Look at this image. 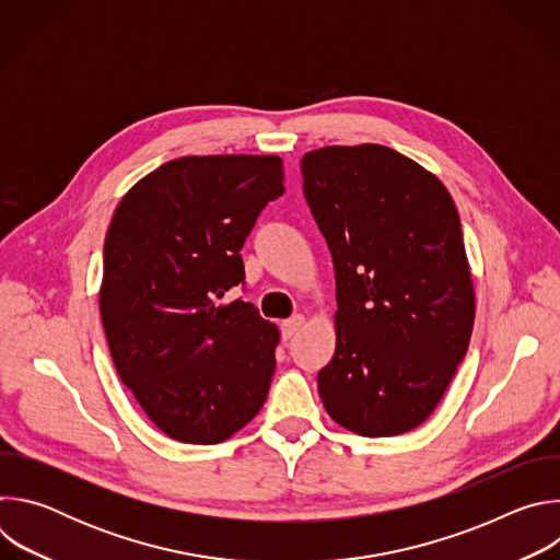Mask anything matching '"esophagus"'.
Masks as SVG:
<instances>
[{
  "label": "esophagus",
  "instance_id": "obj_1",
  "mask_svg": "<svg viewBox=\"0 0 560 560\" xmlns=\"http://www.w3.org/2000/svg\"><path fill=\"white\" fill-rule=\"evenodd\" d=\"M303 324H305V316H303V314H294L292 318H288V322H283V324H281V335H283V339H285V341L292 339V337L301 330Z\"/></svg>",
  "mask_w": 560,
  "mask_h": 560
}]
</instances>
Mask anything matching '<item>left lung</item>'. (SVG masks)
I'll return each instance as SVG.
<instances>
[{
    "mask_svg": "<svg viewBox=\"0 0 560 560\" xmlns=\"http://www.w3.org/2000/svg\"><path fill=\"white\" fill-rule=\"evenodd\" d=\"M301 173L337 275V348L318 394L350 432H410L439 406L474 328L456 206L436 175L378 143L310 150Z\"/></svg>",
    "mask_w": 560,
    "mask_h": 560,
    "instance_id": "left-lung-1",
    "label": "left lung"
}]
</instances>
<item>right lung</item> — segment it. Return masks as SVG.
<instances>
[{"label": "right lung", "instance_id": "add662e5", "mask_svg": "<svg viewBox=\"0 0 560 560\" xmlns=\"http://www.w3.org/2000/svg\"><path fill=\"white\" fill-rule=\"evenodd\" d=\"M283 190L277 154H190L139 179L113 214L100 288L110 357L175 441L221 443L266 401L279 328L221 299L244 281L238 250Z\"/></svg>", "mask_w": 560, "mask_h": 560}]
</instances>
